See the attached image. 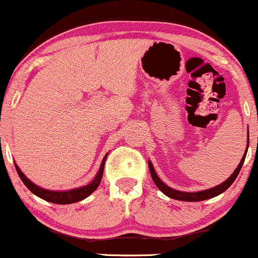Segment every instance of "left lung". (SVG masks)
Instances as JSON below:
<instances>
[{"instance_id":"1","label":"left lung","mask_w":258,"mask_h":258,"mask_svg":"<svg viewBox=\"0 0 258 258\" xmlns=\"http://www.w3.org/2000/svg\"><path fill=\"white\" fill-rule=\"evenodd\" d=\"M249 148V133H248V143H246V149L243 154V157L239 164L237 165V168L235 169V171L230 175V177H228V179H225L224 182H222L221 184H218L216 186H213L210 189H206V190H201V191H194V192H188V191H181V190H176L172 189L170 186H168L165 183L162 181V179L158 177L156 171H155L154 165L151 163V161L148 162V165H149V170H150V175L151 178L158 189L161 190L162 192L164 194L165 196L170 197V199L174 200H178V201H185V202H199V201H204V200H209L213 199L215 196L221 195L222 192H224L229 186H230L234 181L237 177V175L239 174V170H241L243 163H244L245 156H246V151H248Z\"/></svg>"}]
</instances>
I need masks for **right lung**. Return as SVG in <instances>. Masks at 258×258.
<instances>
[{
	"mask_svg": "<svg viewBox=\"0 0 258 258\" xmlns=\"http://www.w3.org/2000/svg\"><path fill=\"white\" fill-rule=\"evenodd\" d=\"M108 153L105 154V156L102 160L101 167L98 169L96 176H95L93 181H91L89 184L83 185V186H79V188H74L70 190H48L42 188V186H38L37 184H35L30 181L29 178L27 177L26 175L21 171V169L17 167V164L15 163V168L17 170V174H19L20 178L22 179V182L24 183V185L27 186L28 189L30 190L34 195H36L40 199L48 201L50 203H55V204H70V203H76L80 202L84 199H87L90 194H93L95 190L98 188L100 185L102 176H103V170H104V163L105 160H107Z\"/></svg>",
	"mask_w": 258,
	"mask_h": 258,
	"instance_id": "right-lung-1",
	"label": "right lung"
}]
</instances>
